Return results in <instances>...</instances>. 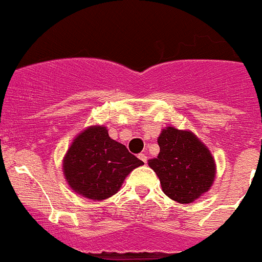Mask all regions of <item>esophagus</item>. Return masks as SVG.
Here are the masks:
<instances>
[{
    "label": "esophagus",
    "instance_id": "1",
    "mask_svg": "<svg viewBox=\"0 0 262 262\" xmlns=\"http://www.w3.org/2000/svg\"><path fill=\"white\" fill-rule=\"evenodd\" d=\"M138 157H139V160H142V161H143L144 164H146V162H147V156H146V155H144V154H139Z\"/></svg>",
    "mask_w": 262,
    "mask_h": 262
}]
</instances>
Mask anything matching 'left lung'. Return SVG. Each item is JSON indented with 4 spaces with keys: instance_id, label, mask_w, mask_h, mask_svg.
I'll use <instances>...</instances> for the list:
<instances>
[{
    "instance_id": "1",
    "label": "left lung",
    "mask_w": 262,
    "mask_h": 262,
    "mask_svg": "<svg viewBox=\"0 0 262 262\" xmlns=\"http://www.w3.org/2000/svg\"><path fill=\"white\" fill-rule=\"evenodd\" d=\"M157 143L160 154L148 160L162 192L179 204H192L207 192L216 177V164L207 146L190 130L166 126Z\"/></svg>"
}]
</instances>
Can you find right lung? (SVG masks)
Here are the masks:
<instances>
[{
	"instance_id": "1",
	"label": "right lung",
	"mask_w": 262,
	"mask_h": 262,
	"mask_svg": "<svg viewBox=\"0 0 262 262\" xmlns=\"http://www.w3.org/2000/svg\"><path fill=\"white\" fill-rule=\"evenodd\" d=\"M143 165L114 141L103 125H91L80 132L62 159L63 177L77 194L102 201L119 192L125 178Z\"/></svg>"
}]
</instances>
